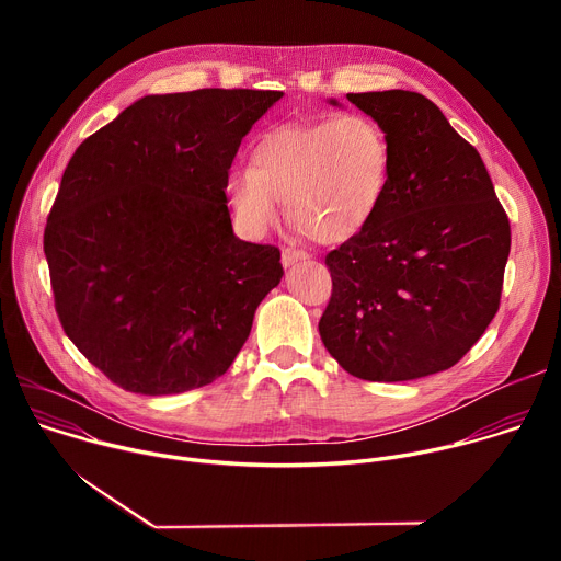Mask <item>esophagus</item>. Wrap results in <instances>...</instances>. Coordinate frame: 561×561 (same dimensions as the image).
Listing matches in <instances>:
<instances>
[{
	"label": "esophagus",
	"instance_id": "1",
	"mask_svg": "<svg viewBox=\"0 0 561 561\" xmlns=\"http://www.w3.org/2000/svg\"><path fill=\"white\" fill-rule=\"evenodd\" d=\"M306 260H310V255L306 251H299V249H284V253H282L284 268H290L297 262H306Z\"/></svg>",
	"mask_w": 561,
	"mask_h": 561
}]
</instances>
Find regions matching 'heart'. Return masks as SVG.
Here are the masks:
<instances>
[{
    "label": "heart",
    "mask_w": 561,
    "mask_h": 561,
    "mask_svg": "<svg viewBox=\"0 0 561 561\" xmlns=\"http://www.w3.org/2000/svg\"><path fill=\"white\" fill-rule=\"evenodd\" d=\"M390 167L386 130L364 113H340L266 133L251 152V169L228 173L226 197L251 234L277 224L279 201L317 242L344 244L377 215Z\"/></svg>",
    "instance_id": "obj_1"
}]
</instances>
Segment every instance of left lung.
Wrapping results in <instances>:
<instances>
[{"label":"left lung","instance_id":"1","mask_svg":"<svg viewBox=\"0 0 561 561\" xmlns=\"http://www.w3.org/2000/svg\"><path fill=\"white\" fill-rule=\"evenodd\" d=\"M346 98L386 130L392 167L373 221L327 255L333 295L319 335L359 379L442 373L500 308L508 217L482 157L431 100L413 91Z\"/></svg>","mask_w":561,"mask_h":561}]
</instances>
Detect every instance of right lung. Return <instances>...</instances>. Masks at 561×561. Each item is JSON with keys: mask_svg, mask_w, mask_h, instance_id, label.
Masks as SVG:
<instances>
[{"mask_svg": "<svg viewBox=\"0 0 561 561\" xmlns=\"http://www.w3.org/2000/svg\"><path fill=\"white\" fill-rule=\"evenodd\" d=\"M282 91L146 95L79 144L44 230L64 333L113 383L178 394L221 377L279 284L234 237L226 178Z\"/></svg>", "mask_w": 561, "mask_h": 561, "instance_id": "add662e5", "label": "right lung"}]
</instances>
